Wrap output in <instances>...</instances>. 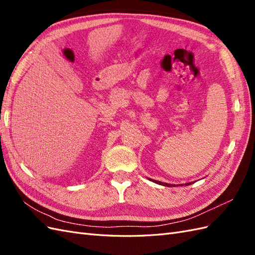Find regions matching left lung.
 Returning a JSON list of instances; mask_svg holds the SVG:
<instances>
[{
	"label": "left lung",
	"instance_id": "left-lung-1",
	"mask_svg": "<svg viewBox=\"0 0 255 255\" xmlns=\"http://www.w3.org/2000/svg\"><path fill=\"white\" fill-rule=\"evenodd\" d=\"M153 182H155V183H157V184H159V185H163V186H167V187H171L172 185L171 184H167V183H163V182H159V181H155V180H152ZM190 183H187L186 185H189Z\"/></svg>",
	"mask_w": 255,
	"mask_h": 255
}]
</instances>
